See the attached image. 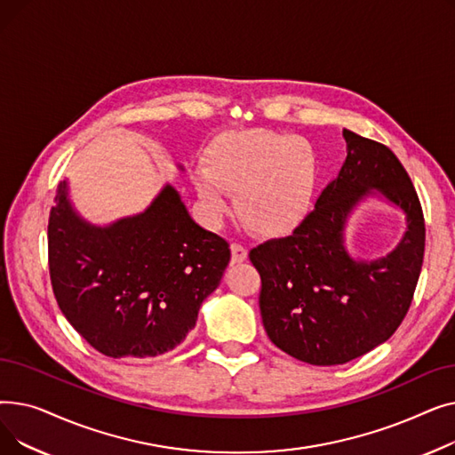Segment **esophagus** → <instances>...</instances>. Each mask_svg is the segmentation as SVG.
<instances>
[{"label":"esophagus","instance_id":"obj_1","mask_svg":"<svg viewBox=\"0 0 455 455\" xmlns=\"http://www.w3.org/2000/svg\"><path fill=\"white\" fill-rule=\"evenodd\" d=\"M230 252H232V261H234V264H242V261H245L247 256H249V251L243 245H240V243H232L230 245Z\"/></svg>","mask_w":455,"mask_h":455}]
</instances>
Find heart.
Masks as SVG:
<instances>
[{"instance_id":"heart-1","label":"heart","mask_w":455,"mask_h":455,"mask_svg":"<svg viewBox=\"0 0 455 455\" xmlns=\"http://www.w3.org/2000/svg\"><path fill=\"white\" fill-rule=\"evenodd\" d=\"M204 220L218 225L230 210L254 234L278 237L291 232L312 203L317 155L312 143L266 129L220 136L194 177Z\"/></svg>"}]
</instances>
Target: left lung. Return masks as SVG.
I'll return each mask as SVG.
<instances>
[{
	"instance_id": "1",
	"label": "left lung",
	"mask_w": 455,
	"mask_h": 455,
	"mask_svg": "<svg viewBox=\"0 0 455 455\" xmlns=\"http://www.w3.org/2000/svg\"><path fill=\"white\" fill-rule=\"evenodd\" d=\"M347 158L291 235L249 252L261 276L259 312L269 339L309 365H341L386 343L408 314L422 269L426 228L411 179L381 143L343 129ZM376 195L404 215L386 257L346 247V223Z\"/></svg>"
}]
</instances>
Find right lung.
I'll return each instance as SVG.
<instances>
[{"label":"right lung","instance_id":"add662e5","mask_svg":"<svg viewBox=\"0 0 455 455\" xmlns=\"http://www.w3.org/2000/svg\"><path fill=\"white\" fill-rule=\"evenodd\" d=\"M47 247L69 324L101 354L140 360L186 339L230 261L228 243L191 220L172 184L143 212L101 227L83 218L60 182Z\"/></svg>","mask_w":455,"mask_h":455}]
</instances>
